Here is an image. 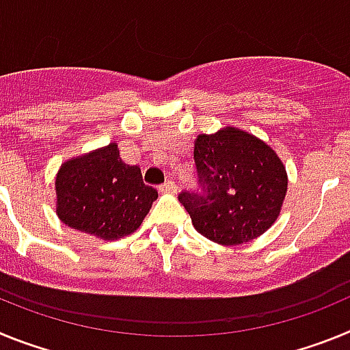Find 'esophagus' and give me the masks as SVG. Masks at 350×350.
I'll return each instance as SVG.
<instances>
[{
  "label": "esophagus",
  "mask_w": 350,
  "mask_h": 350,
  "mask_svg": "<svg viewBox=\"0 0 350 350\" xmlns=\"http://www.w3.org/2000/svg\"><path fill=\"white\" fill-rule=\"evenodd\" d=\"M159 191H161V193H165V194L177 193V184H175L173 180H168V182H165L163 185H159Z\"/></svg>",
  "instance_id": "1"
}]
</instances>
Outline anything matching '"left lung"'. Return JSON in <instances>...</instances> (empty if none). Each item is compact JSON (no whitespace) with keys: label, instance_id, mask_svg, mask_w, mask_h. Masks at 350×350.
I'll use <instances>...</instances> for the list:
<instances>
[{"label":"left lung","instance_id":"left-lung-1","mask_svg":"<svg viewBox=\"0 0 350 350\" xmlns=\"http://www.w3.org/2000/svg\"><path fill=\"white\" fill-rule=\"evenodd\" d=\"M194 161L203 194L182 193L178 202L198 233L219 245H240L279 219L287 172L267 142L224 126L212 135H198Z\"/></svg>","mask_w":350,"mask_h":350}]
</instances>
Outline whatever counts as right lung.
Masks as SVG:
<instances>
[{"mask_svg":"<svg viewBox=\"0 0 350 350\" xmlns=\"http://www.w3.org/2000/svg\"><path fill=\"white\" fill-rule=\"evenodd\" d=\"M157 200L142 170L126 165L116 142L66 159L55 175V213L105 242L135 233Z\"/></svg>","mask_w":350,"mask_h":350,"instance_id":"obj_1","label":"right lung"}]
</instances>
